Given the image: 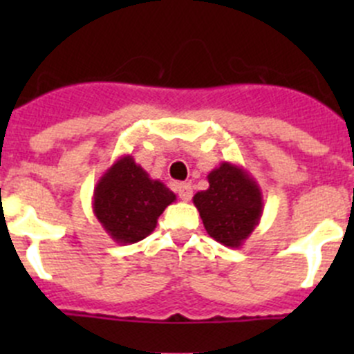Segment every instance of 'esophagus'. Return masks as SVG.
Returning <instances> with one entry per match:
<instances>
[{
  "instance_id": "1",
  "label": "esophagus",
  "mask_w": 354,
  "mask_h": 354,
  "mask_svg": "<svg viewBox=\"0 0 354 354\" xmlns=\"http://www.w3.org/2000/svg\"><path fill=\"white\" fill-rule=\"evenodd\" d=\"M176 190H178V195H180V198L183 200V202H188V200L192 198V194H194L190 183H180L176 187Z\"/></svg>"
}]
</instances>
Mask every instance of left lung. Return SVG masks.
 Masks as SVG:
<instances>
[{
  "instance_id": "obj_1",
  "label": "left lung",
  "mask_w": 354,
  "mask_h": 354,
  "mask_svg": "<svg viewBox=\"0 0 354 354\" xmlns=\"http://www.w3.org/2000/svg\"><path fill=\"white\" fill-rule=\"evenodd\" d=\"M207 180L209 188L194 195L203 227L224 246L240 248L260 223L262 190L248 171L233 162H223Z\"/></svg>"
}]
</instances>
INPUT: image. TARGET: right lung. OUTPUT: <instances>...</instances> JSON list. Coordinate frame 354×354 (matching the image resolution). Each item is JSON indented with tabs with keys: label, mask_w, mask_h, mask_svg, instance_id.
<instances>
[{
	"label": "right lung",
	"mask_w": 354,
	"mask_h": 354,
	"mask_svg": "<svg viewBox=\"0 0 354 354\" xmlns=\"http://www.w3.org/2000/svg\"><path fill=\"white\" fill-rule=\"evenodd\" d=\"M176 195L135 162L121 156L104 171L94 188V216L113 241L131 245L156 230L157 219Z\"/></svg>",
	"instance_id": "1"
}]
</instances>
